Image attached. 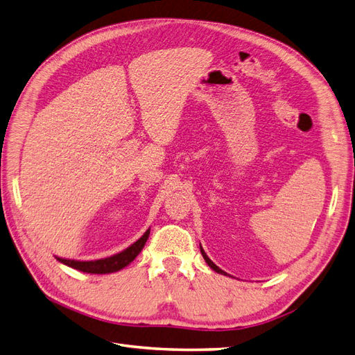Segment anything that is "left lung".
<instances>
[{
	"label": "left lung",
	"mask_w": 355,
	"mask_h": 355,
	"mask_svg": "<svg viewBox=\"0 0 355 355\" xmlns=\"http://www.w3.org/2000/svg\"><path fill=\"white\" fill-rule=\"evenodd\" d=\"M199 249H201V253H202V257H204V259H205V262H207V264H208V266H210V267H211V268H213V270H214L216 272H220V275H225V276H228V275H226V272H225L223 270H220L219 267H217V266L214 264V262H213V261H211L210 258H208V257H207V253L204 252V249H202L201 246H199Z\"/></svg>",
	"instance_id": "obj_1"
}]
</instances>
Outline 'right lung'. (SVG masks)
<instances>
[{"mask_svg": "<svg viewBox=\"0 0 355 355\" xmlns=\"http://www.w3.org/2000/svg\"><path fill=\"white\" fill-rule=\"evenodd\" d=\"M148 235H150V230L145 231L142 237L138 241H135L132 246L109 258L96 259V261H75V259H64V258L57 257V261L75 270L91 272V275H106V272H115L129 266L130 262L139 255V252L142 250L145 243L148 240Z\"/></svg>", "mask_w": 355, "mask_h": 355, "instance_id": "right-lung-1", "label": "right lung"}]
</instances>
